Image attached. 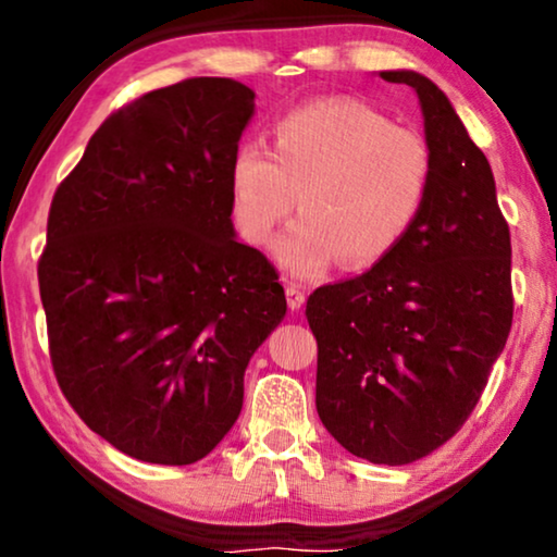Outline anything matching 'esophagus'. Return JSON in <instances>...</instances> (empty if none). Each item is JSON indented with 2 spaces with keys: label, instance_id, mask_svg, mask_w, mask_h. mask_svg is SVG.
Here are the masks:
<instances>
[{
  "label": "esophagus",
  "instance_id": "esophagus-1",
  "mask_svg": "<svg viewBox=\"0 0 557 557\" xmlns=\"http://www.w3.org/2000/svg\"><path fill=\"white\" fill-rule=\"evenodd\" d=\"M286 301H288V309L292 311H299L304 307V301H307V296L296 284H288L286 286Z\"/></svg>",
  "mask_w": 557,
  "mask_h": 557
}]
</instances>
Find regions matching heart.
Listing matches in <instances>:
<instances>
[{
	"label": "heart",
	"instance_id": "1",
	"mask_svg": "<svg viewBox=\"0 0 557 557\" xmlns=\"http://www.w3.org/2000/svg\"><path fill=\"white\" fill-rule=\"evenodd\" d=\"M431 185L423 136L357 101H317L273 124V149L243 144L231 166L243 238L265 243L299 197L301 218L273 246L294 276L342 261L364 269L398 248Z\"/></svg>",
	"mask_w": 557,
	"mask_h": 557
}]
</instances>
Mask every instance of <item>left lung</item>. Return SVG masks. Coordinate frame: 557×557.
<instances>
[{"label": "left lung", "instance_id": "left-lung-1", "mask_svg": "<svg viewBox=\"0 0 557 557\" xmlns=\"http://www.w3.org/2000/svg\"><path fill=\"white\" fill-rule=\"evenodd\" d=\"M416 90L431 185L406 238L362 276L317 288V413L349 454L400 467L461 429L512 326V246L492 166L444 90Z\"/></svg>", "mask_w": 557, "mask_h": 557}]
</instances>
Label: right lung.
Segmentation results:
<instances>
[{
	"instance_id": "obj_1",
	"label": "right lung",
	"mask_w": 557,
	"mask_h": 557,
	"mask_svg": "<svg viewBox=\"0 0 557 557\" xmlns=\"http://www.w3.org/2000/svg\"><path fill=\"white\" fill-rule=\"evenodd\" d=\"M253 111L233 78L151 90L103 121L52 197L37 265L52 370L88 429L139 461L208 456L286 317L276 269L231 220Z\"/></svg>"
}]
</instances>
